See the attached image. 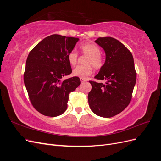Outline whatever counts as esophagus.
<instances>
[{
  "label": "esophagus",
  "instance_id": "obj_1",
  "mask_svg": "<svg viewBox=\"0 0 161 161\" xmlns=\"http://www.w3.org/2000/svg\"><path fill=\"white\" fill-rule=\"evenodd\" d=\"M80 82H81V83H82V82H84L86 81V79H82V78H80Z\"/></svg>",
  "mask_w": 161,
  "mask_h": 161
}]
</instances>
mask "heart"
Listing matches in <instances>:
<instances>
[{
	"label": "heart",
	"instance_id": "1",
	"mask_svg": "<svg viewBox=\"0 0 161 161\" xmlns=\"http://www.w3.org/2000/svg\"><path fill=\"white\" fill-rule=\"evenodd\" d=\"M82 54L86 55L84 66H78L72 71V75L85 79L92 72V68L95 70L101 69L103 66V58L100 54V48L98 46L91 42L82 43L79 46ZM68 61L71 66H75L77 63L78 53L72 50L68 53Z\"/></svg>",
	"mask_w": 161,
	"mask_h": 161
}]
</instances>
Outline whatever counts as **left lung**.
I'll list each match as a JSON object with an SVG mask.
<instances>
[{
    "instance_id": "left-lung-1",
    "label": "left lung",
    "mask_w": 161,
    "mask_h": 161,
    "mask_svg": "<svg viewBox=\"0 0 161 161\" xmlns=\"http://www.w3.org/2000/svg\"><path fill=\"white\" fill-rule=\"evenodd\" d=\"M95 42L103 48L105 62L95 78L105 83L90 80V108L96 115L111 118L130 103L136 81V72L131 52L123 43L111 37H99Z\"/></svg>"
}]
</instances>
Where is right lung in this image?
Wrapping results in <instances>:
<instances>
[{
    "label": "right lung",
    "instance_id": "obj_1",
    "mask_svg": "<svg viewBox=\"0 0 161 161\" xmlns=\"http://www.w3.org/2000/svg\"><path fill=\"white\" fill-rule=\"evenodd\" d=\"M79 40L53 34L43 39L29 53L24 83L33 108L43 115L56 117L64 113L70 92L80 84L77 76L61 80L72 72L67 56Z\"/></svg>",
    "mask_w": 161,
    "mask_h": 161
}]
</instances>
